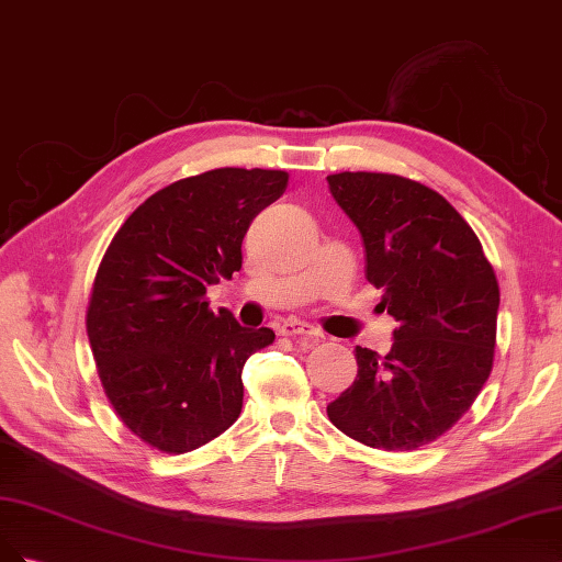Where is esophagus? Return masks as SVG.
<instances>
[{"instance_id":"obj_1","label":"esophagus","mask_w":562,"mask_h":562,"mask_svg":"<svg viewBox=\"0 0 562 562\" xmlns=\"http://www.w3.org/2000/svg\"><path fill=\"white\" fill-rule=\"evenodd\" d=\"M280 334L282 336H305V338H319V329H315L313 324L301 322L296 317H289L280 324Z\"/></svg>"}]
</instances>
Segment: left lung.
<instances>
[{
	"mask_svg": "<svg viewBox=\"0 0 562 562\" xmlns=\"http://www.w3.org/2000/svg\"><path fill=\"white\" fill-rule=\"evenodd\" d=\"M327 182L364 240L367 280L400 322L385 357L355 348V383L327 415L359 443L415 450L462 418L493 371L495 270L472 226L429 187L387 172Z\"/></svg>",
	"mask_w": 562,
	"mask_h": 562,
	"instance_id": "8db88e82",
	"label": "left lung"
}]
</instances>
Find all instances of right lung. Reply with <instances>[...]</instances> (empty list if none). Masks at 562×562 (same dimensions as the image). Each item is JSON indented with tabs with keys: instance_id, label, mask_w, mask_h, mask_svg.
Segmentation results:
<instances>
[{
	"instance_id": "1",
	"label": "right lung",
	"mask_w": 562,
	"mask_h": 562,
	"mask_svg": "<svg viewBox=\"0 0 562 562\" xmlns=\"http://www.w3.org/2000/svg\"><path fill=\"white\" fill-rule=\"evenodd\" d=\"M289 175L216 168L156 191L116 231L90 292L86 331L119 420L139 441L182 456L220 437L243 408V367L270 346L212 313L207 286L243 268L255 216Z\"/></svg>"
}]
</instances>
